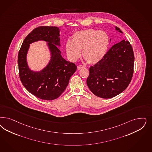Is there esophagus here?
Listing matches in <instances>:
<instances>
[{
  "label": "esophagus",
  "instance_id": "obj_1",
  "mask_svg": "<svg viewBox=\"0 0 152 152\" xmlns=\"http://www.w3.org/2000/svg\"><path fill=\"white\" fill-rule=\"evenodd\" d=\"M84 68H85V66H84V65H79L78 66V70H80V69Z\"/></svg>",
  "mask_w": 152,
  "mask_h": 152
}]
</instances>
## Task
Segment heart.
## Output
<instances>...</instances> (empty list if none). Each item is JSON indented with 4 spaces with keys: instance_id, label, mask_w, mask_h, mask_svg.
I'll return each mask as SVG.
<instances>
[{
    "instance_id": "b5f03b06",
    "label": "heart",
    "mask_w": 152,
    "mask_h": 152,
    "mask_svg": "<svg viewBox=\"0 0 152 152\" xmlns=\"http://www.w3.org/2000/svg\"><path fill=\"white\" fill-rule=\"evenodd\" d=\"M109 37L102 31L88 29L75 32L72 40L68 39L65 44V50L69 58L75 61L83 56L89 63L96 64L103 59L107 53Z\"/></svg>"
}]
</instances>
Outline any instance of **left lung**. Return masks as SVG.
<instances>
[{
    "instance_id": "left-lung-1",
    "label": "left lung",
    "mask_w": 152,
    "mask_h": 152,
    "mask_svg": "<svg viewBox=\"0 0 152 152\" xmlns=\"http://www.w3.org/2000/svg\"><path fill=\"white\" fill-rule=\"evenodd\" d=\"M115 29L123 34L118 27ZM134 63L132 45L123 39L109 49L101 61L89 68L88 88L94 95L102 98H113L122 93L132 80Z\"/></svg>"
}]
</instances>
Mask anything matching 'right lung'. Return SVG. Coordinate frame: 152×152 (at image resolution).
Listing matches in <instances>:
<instances>
[{
    "instance_id": "add662e5",
    "label": "right lung",
    "mask_w": 152,
    "mask_h": 152,
    "mask_svg": "<svg viewBox=\"0 0 152 152\" xmlns=\"http://www.w3.org/2000/svg\"><path fill=\"white\" fill-rule=\"evenodd\" d=\"M59 27L41 26L34 29L24 39L18 55L20 79L26 89L36 97L44 100H53L63 93L69 79L77 66L64 59L59 48ZM44 40L47 42L50 54L48 64L39 71L30 69L26 56L30 44Z\"/></svg>"
}]
</instances>
